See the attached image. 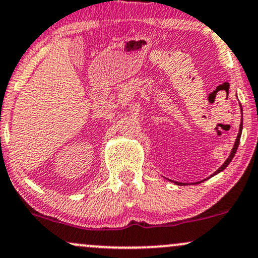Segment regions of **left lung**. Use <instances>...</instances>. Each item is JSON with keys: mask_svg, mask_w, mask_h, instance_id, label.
<instances>
[{"mask_svg": "<svg viewBox=\"0 0 258 258\" xmlns=\"http://www.w3.org/2000/svg\"><path fill=\"white\" fill-rule=\"evenodd\" d=\"M241 132H242V121H241V124H240V128H239V135H237V137H236V141H235V143H234V147H233V149H231V153H230V155H229L228 157V159H226L225 161H224V164H223L222 166H220L219 169H218V170L214 172L213 175H216V174H218V172H220V171H223L224 170V169L226 168V166L229 165V164H230V161L233 160V158H234V155H235V153H236V151H237V147H239V143H240V137H241ZM177 183V182H176ZM177 185H182V182H179L177 183Z\"/></svg>", "mask_w": 258, "mask_h": 258, "instance_id": "8db88e82", "label": "left lung"}]
</instances>
